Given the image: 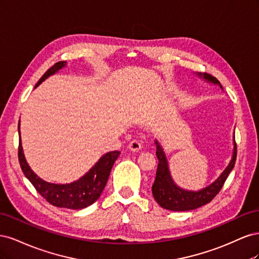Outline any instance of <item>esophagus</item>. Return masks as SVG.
<instances>
[{
	"label": "esophagus",
	"mask_w": 259,
	"mask_h": 259,
	"mask_svg": "<svg viewBox=\"0 0 259 259\" xmlns=\"http://www.w3.org/2000/svg\"><path fill=\"white\" fill-rule=\"evenodd\" d=\"M128 148L132 151H139L142 149V143L139 140H132L128 145Z\"/></svg>",
	"instance_id": "1"
}]
</instances>
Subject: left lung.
Returning <instances> with one entry per match:
<instances>
[{"instance_id": "8db88e82", "label": "left lung", "mask_w": 259, "mask_h": 259, "mask_svg": "<svg viewBox=\"0 0 259 259\" xmlns=\"http://www.w3.org/2000/svg\"><path fill=\"white\" fill-rule=\"evenodd\" d=\"M197 75L201 79L205 80L208 83H213L215 85H219V88L223 90L222 84L216 77L211 76L207 73H197ZM154 144L156 147V156H158L159 164L158 169H156V175L154 183L152 185V194L154 200L158 202V204L168 210L174 211H185V210H191L203 205L207 204L211 200H213L216 194L221 191L223 188L227 177L230 174V171L234 167V163L237 159V145L236 140H234L233 134V153L232 158L228 166L225 168V170L221 174L213 184L203 188L198 191L192 190H186L177 186L174 182L173 177L170 175V170L168 167V161L166 159L165 152H164L162 146L158 140H154Z\"/></svg>"}]
</instances>
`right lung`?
<instances>
[{
    "label": "right lung",
    "mask_w": 259,
    "mask_h": 259,
    "mask_svg": "<svg viewBox=\"0 0 259 259\" xmlns=\"http://www.w3.org/2000/svg\"><path fill=\"white\" fill-rule=\"evenodd\" d=\"M66 61L56 62V64L43 74V76L36 83L35 88H37V86L48 79L49 76L55 74L58 72L60 69L66 67ZM18 159L23 174H25V176L29 179V182L33 185L36 191L40 193L46 201L51 203L52 205L57 207H64L69 209H82L92 205L94 202H96L99 199L101 192L105 189L114 162L119 158V155L121 153L120 151H110L104 154L95 165H94L84 176H82L80 179H77L76 182L70 184H52L45 182V180L38 177L34 171L31 169L29 164L27 163L21 146L20 121L18 124Z\"/></svg>",
    "instance_id": "add662e5"
}]
</instances>
